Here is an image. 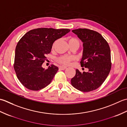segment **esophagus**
<instances>
[{
  "mask_svg": "<svg viewBox=\"0 0 127 127\" xmlns=\"http://www.w3.org/2000/svg\"><path fill=\"white\" fill-rule=\"evenodd\" d=\"M67 68L66 66H59V69L60 70H64L66 69Z\"/></svg>",
  "mask_w": 127,
  "mask_h": 127,
  "instance_id": "34e87169",
  "label": "esophagus"
}]
</instances>
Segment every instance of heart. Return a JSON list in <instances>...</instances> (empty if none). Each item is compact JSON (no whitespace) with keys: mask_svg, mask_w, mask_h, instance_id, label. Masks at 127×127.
<instances>
[{"mask_svg":"<svg viewBox=\"0 0 127 127\" xmlns=\"http://www.w3.org/2000/svg\"><path fill=\"white\" fill-rule=\"evenodd\" d=\"M68 41V43L70 45V46L72 45H76L79 47L80 45V41L79 39L76 38V37H69ZM57 41L58 40H56V41L53 43V44L52 45L53 48L55 47V46ZM74 60V57L68 56L66 55L61 56L56 58L57 62L59 64H61L62 65H68L71 62H72Z\"/></svg>","mask_w":127,"mask_h":127,"instance_id":"1","label":"heart"}]
</instances>
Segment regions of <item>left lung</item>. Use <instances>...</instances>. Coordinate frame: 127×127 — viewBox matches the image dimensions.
<instances>
[{"label": "left lung", "mask_w": 127, "mask_h": 127, "mask_svg": "<svg viewBox=\"0 0 127 127\" xmlns=\"http://www.w3.org/2000/svg\"><path fill=\"white\" fill-rule=\"evenodd\" d=\"M72 32L83 42V56L80 62L82 67L88 72L76 70L71 83L77 90L88 92L96 90L106 80L111 68L110 46L98 32L86 28H79Z\"/></svg>", "instance_id": "obj_1"}]
</instances>
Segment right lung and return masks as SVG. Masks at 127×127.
I'll use <instances>...</instances> for the list:
<instances>
[{
	"mask_svg": "<svg viewBox=\"0 0 127 127\" xmlns=\"http://www.w3.org/2000/svg\"><path fill=\"white\" fill-rule=\"evenodd\" d=\"M70 31L69 29L39 28L29 31L19 40L15 50L13 68L23 86L39 91L52 81L58 70L55 65L42 67L53 42Z\"/></svg>",
	"mask_w": 127,
	"mask_h": 127,
	"instance_id": "1",
	"label": "right lung"
}]
</instances>
